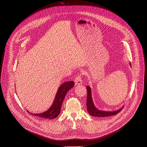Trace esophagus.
Listing matches in <instances>:
<instances>
[{
  "mask_svg": "<svg viewBox=\"0 0 147 147\" xmlns=\"http://www.w3.org/2000/svg\"><path fill=\"white\" fill-rule=\"evenodd\" d=\"M75 83L76 85H79V84H82V76L81 75H79L78 76H77L76 77V78L75 79Z\"/></svg>",
  "mask_w": 147,
  "mask_h": 147,
  "instance_id": "1",
  "label": "esophagus"
}]
</instances>
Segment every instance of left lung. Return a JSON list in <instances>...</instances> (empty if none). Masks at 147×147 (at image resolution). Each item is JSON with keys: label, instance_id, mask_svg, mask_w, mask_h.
Segmentation results:
<instances>
[{"label": "left lung", "instance_id": "left-lung-1", "mask_svg": "<svg viewBox=\"0 0 147 147\" xmlns=\"http://www.w3.org/2000/svg\"><path fill=\"white\" fill-rule=\"evenodd\" d=\"M130 64H131L130 63ZM86 88H87V101H86L87 111H88V112H89V113L90 115H92V116L107 117V116H113L117 113H118L123 108V107H122L121 108L119 109L118 110H116L115 111H101V110L97 109L95 107L93 101L90 87L89 86H87L86 87Z\"/></svg>", "mask_w": 147, "mask_h": 147}]
</instances>
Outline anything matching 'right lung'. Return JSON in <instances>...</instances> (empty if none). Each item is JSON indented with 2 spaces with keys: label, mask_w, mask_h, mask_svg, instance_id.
Wrapping results in <instances>:
<instances>
[{
  "label": "right lung",
  "mask_w": 147,
  "mask_h": 147,
  "mask_svg": "<svg viewBox=\"0 0 147 147\" xmlns=\"http://www.w3.org/2000/svg\"><path fill=\"white\" fill-rule=\"evenodd\" d=\"M74 86V81H69L64 83L59 87V88H58L53 103L47 111L40 113L33 114L31 113V114L37 117H39V118H45L47 119H53L55 118L60 113L61 107L64 101V99L65 98V96H66L67 92L71 89H72ZM28 112L30 113L29 112Z\"/></svg>",
  "instance_id": "add662e5"
}]
</instances>
